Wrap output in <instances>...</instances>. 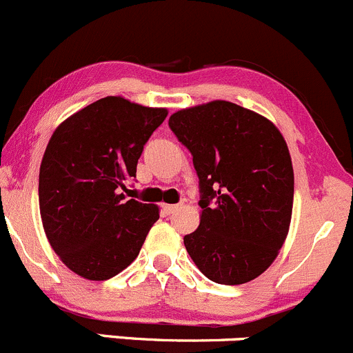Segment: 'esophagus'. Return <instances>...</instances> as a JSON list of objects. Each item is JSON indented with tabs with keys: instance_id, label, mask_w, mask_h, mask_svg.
<instances>
[{
	"instance_id": "1",
	"label": "esophagus",
	"mask_w": 353,
	"mask_h": 353,
	"mask_svg": "<svg viewBox=\"0 0 353 353\" xmlns=\"http://www.w3.org/2000/svg\"><path fill=\"white\" fill-rule=\"evenodd\" d=\"M178 210V205H173V203H166V205H163V212L166 214V216H172V214H175Z\"/></svg>"
}]
</instances>
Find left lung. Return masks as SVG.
Wrapping results in <instances>:
<instances>
[{
    "label": "left lung",
    "mask_w": 353,
    "mask_h": 353,
    "mask_svg": "<svg viewBox=\"0 0 353 353\" xmlns=\"http://www.w3.org/2000/svg\"><path fill=\"white\" fill-rule=\"evenodd\" d=\"M168 125L199 176L202 216L183 238L188 255L216 284L253 281L279 255L292 216L284 137L265 117L224 100L176 112Z\"/></svg>",
    "instance_id": "1"
}]
</instances>
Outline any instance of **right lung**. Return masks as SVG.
<instances>
[{"instance_id": "add662e5", "label": "right lung", "mask_w": 353, "mask_h": 353, "mask_svg": "<svg viewBox=\"0 0 353 353\" xmlns=\"http://www.w3.org/2000/svg\"><path fill=\"white\" fill-rule=\"evenodd\" d=\"M168 112L105 97L64 121L39 173L43 231L68 268L107 281L129 267L159 219L158 207L129 199L137 159Z\"/></svg>"}]
</instances>
